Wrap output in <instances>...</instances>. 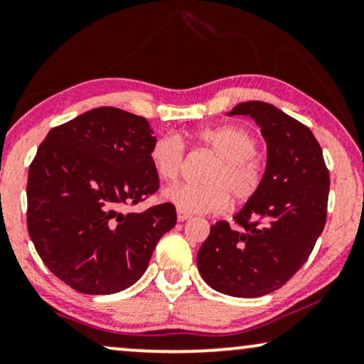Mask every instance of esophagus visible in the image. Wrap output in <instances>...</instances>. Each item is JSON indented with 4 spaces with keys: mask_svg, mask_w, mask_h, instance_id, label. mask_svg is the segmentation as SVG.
Instances as JSON below:
<instances>
[{
    "mask_svg": "<svg viewBox=\"0 0 364 364\" xmlns=\"http://www.w3.org/2000/svg\"><path fill=\"white\" fill-rule=\"evenodd\" d=\"M191 217H192L191 213H187V212L181 210V208H177V218H178V222H186V220H188V218H191Z\"/></svg>",
    "mask_w": 364,
    "mask_h": 364,
    "instance_id": "1",
    "label": "esophagus"
}]
</instances>
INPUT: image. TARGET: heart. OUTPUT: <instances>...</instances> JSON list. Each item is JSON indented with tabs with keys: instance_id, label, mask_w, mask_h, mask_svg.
<instances>
[{
	"instance_id": "1",
	"label": "heart",
	"mask_w": 364,
	"mask_h": 364,
	"mask_svg": "<svg viewBox=\"0 0 364 364\" xmlns=\"http://www.w3.org/2000/svg\"><path fill=\"white\" fill-rule=\"evenodd\" d=\"M196 144L217 161L208 168L207 183H176L164 197L187 213H218L230 203L248 202L260 191L265 168L255 156L257 139L247 129L220 126L200 129L193 134ZM186 162V147L177 134H162L151 147V164L159 178L172 182L181 176Z\"/></svg>"
}]
</instances>
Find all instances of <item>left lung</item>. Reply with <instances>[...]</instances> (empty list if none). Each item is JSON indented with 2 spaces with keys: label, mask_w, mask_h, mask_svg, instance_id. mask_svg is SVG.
I'll use <instances>...</instances> for the list:
<instances>
[{
  "label": "left lung",
  "mask_w": 364,
  "mask_h": 364,
  "mask_svg": "<svg viewBox=\"0 0 364 364\" xmlns=\"http://www.w3.org/2000/svg\"><path fill=\"white\" fill-rule=\"evenodd\" d=\"M228 116H250L267 141L260 191L233 217L210 227L197 267L213 290L255 298L282 288L313 252L328 210L330 173L305 124L268 102H242Z\"/></svg>",
  "instance_id": "obj_1"
}]
</instances>
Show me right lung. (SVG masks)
I'll return each instance as SVG.
<instances>
[{
	"label": "right lung",
	"mask_w": 364,
	"mask_h": 364,
	"mask_svg": "<svg viewBox=\"0 0 364 364\" xmlns=\"http://www.w3.org/2000/svg\"><path fill=\"white\" fill-rule=\"evenodd\" d=\"M147 119L97 107L53 127L28 173V232L59 280L87 295L134 285L164 233L173 203L126 212L159 191Z\"/></svg>",
	"instance_id": "1"
}]
</instances>
